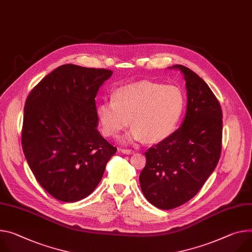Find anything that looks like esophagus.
<instances>
[{"label":"esophagus","mask_w":252,"mask_h":252,"mask_svg":"<svg viewBox=\"0 0 252 252\" xmlns=\"http://www.w3.org/2000/svg\"><path fill=\"white\" fill-rule=\"evenodd\" d=\"M121 151H122L123 154H126V155H129V154H132V153H133V151L130 150V149H122Z\"/></svg>","instance_id":"1"}]
</instances>
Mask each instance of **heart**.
I'll return each mask as SVG.
<instances>
[{"label": "heart", "instance_id": "b5f03b06", "mask_svg": "<svg viewBox=\"0 0 252 252\" xmlns=\"http://www.w3.org/2000/svg\"><path fill=\"white\" fill-rule=\"evenodd\" d=\"M186 105L183 90L173 84L143 80L113 91L97 107L104 135L116 138L129 124L126 141L161 142L176 129Z\"/></svg>", "mask_w": 252, "mask_h": 252}]
</instances>
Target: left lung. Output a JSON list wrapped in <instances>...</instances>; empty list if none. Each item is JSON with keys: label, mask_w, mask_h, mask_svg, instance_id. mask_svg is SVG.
I'll list each match as a JSON object with an SVG mask.
<instances>
[{"label": "left lung", "mask_w": 252, "mask_h": 252, "mask_svg": "<svg viewBox=\"0 0 252 252\" xmlns=\"http://www.w3.org/2000/svg\"><path fill=\"white\" fill-rule=\"evenodd\" d=\"M187 112L183 125L167 139L151 147L140 183L147 200L170 210L191 200L213 173L222 150L221 105L199 75L183 65Z\"/></svg>", "instance_id": "8db88e82"}]
</instances>
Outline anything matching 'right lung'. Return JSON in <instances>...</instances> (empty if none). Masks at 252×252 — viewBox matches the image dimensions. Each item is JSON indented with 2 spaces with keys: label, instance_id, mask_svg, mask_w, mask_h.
Instances as JSON below:
<instances>
[{
  "label": "right lung",
  "instance_id": "add662e5",
  "mask_svg": "<svg viewBox=\"0 0 252 252\" xmlns=\"http://www.w3.org/2000/svg\"><path fill=\"white\" fill-rule=\"evenodd\" d=\"M111 75L104 68L64 64L26 99L23 152L42 188L60 201L76 202L93 193L118 151L96 129L95 97Z\"/></svg>",
  "mask_w": 252,
  "mask_h": 252
}]
</instances>
